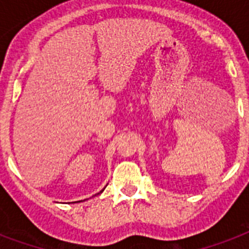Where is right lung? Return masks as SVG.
<instances>
[{
    "label": "right lung",
    "mask_w": 249,
    "mask_h": 249,
    "mask_svg": "<svg viewBox=\"0 0 249 249\" xmlns=\"http://www.w3.org/2000/svg\"><path fill=\"white\" fill-rule=\"evenodd\" d=\"M104 191H105V188H104V189H102V191L100 192V193H97V195H101V193H102V192H104ZM76 202H82V201H76Z\"/></svg>",
    "instance_id": "obj_1"
}]
</instances>
